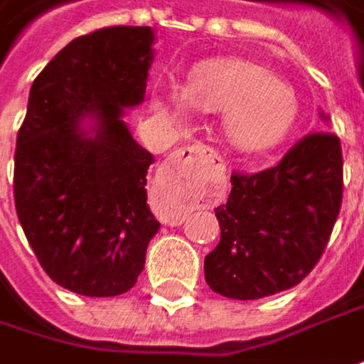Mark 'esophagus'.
Wrapping results in <instances>:
<instances>
[{
    "instance_id": "1",
    "label": "esophagus",
    "mask_w": 364,
    "mask_h": 364,
    "mask_svg": "<svg viewBox=\"0 0 364 364\" xmlns=\"http://www.w3.org/2000/svg\"><path fill=\"white\" fill-rule=\"evenodd\" d=\"M213 151L209 147L203 145H192V147H182L178 151H173L161 166L159 176L164 178V182L172 184L176 188H180L182 194H191L205 159H209Z\"/></svg>"
}]
</instances>
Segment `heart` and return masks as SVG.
Here are the masks:
<instances>
[{"instance_id":"heart-1","label":"heart","mask_w":364,"mask_h":364,"mask_svg":"<svg viewBox=\"0 0 364 364\" xmlns=\"http://www.w3.org/2000/svg\"><path fill=\"white\" fill-rule=\"evenodd\" d=\"M155 106L173 122H186L192 110L223 114V135L244 154L279 147L291 135L299 102L293 87L279 82L268 67L245 59H215L196 65L186 87L157 92Z\"/></svg>"}]
</instances>
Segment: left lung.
<instances>
[{
	"label": "left lung",
	"mask_w": 364,
	"mask_h": 364,
	"mask_svg": "<svg viewBox=\"0 0 364 364\" xmlns=\"http://www.w3.org/2000/svg\"><path fill=\"white\" fill-rule=\"evenodd\" d=\"M326 119V117H323ZM342 205V147L334 133H309L258 173H231L217 207L221 240L205 258L209 287L254 301L299 284L319 262Z\"/></svg>",
	"instance_id": "8db88e82"
}]
</instances>
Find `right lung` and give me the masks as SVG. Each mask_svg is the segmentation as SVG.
Masks as SVG:
<instances>
[{
  "label": "right lung",
  "mask_w": 364,
  "mask_h": 364,
  "mask_svg": "<svg viewBox=\"0 0 364 364\" xmlns=\"http://www.w3.org/2000/svg\"><path fill=\"white\" fill-rule=\"evenodd\" d=\"M154 38L149 26L94 30L61 48L30 87L16 139V213L46 274L77 295L133 289L159 229L145 188L154 155L122 120L145 98Z\"/></svg>",
  "instance_id": "1"
}]
</instances>
